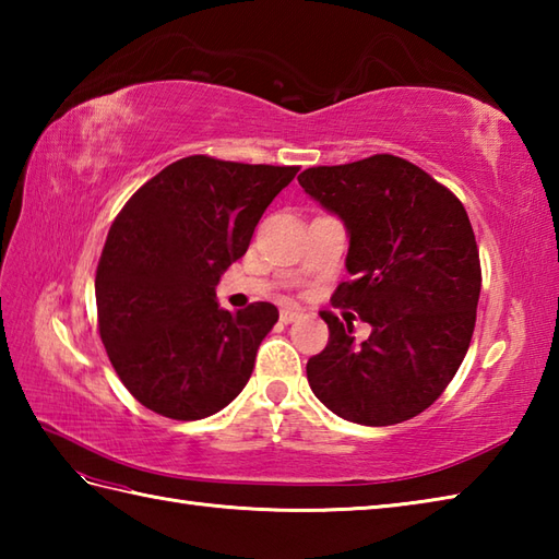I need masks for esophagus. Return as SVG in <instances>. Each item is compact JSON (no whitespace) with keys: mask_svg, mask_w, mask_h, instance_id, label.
Wrapping results in <instances>:
<instances>
[{"mask_svg":"<svg viewBox=\"0 0 559 559\" xmlns=\"http://www.w3.org/2000/svg\"><path fill=\"white\" fill-rule=\"evenodd\" d=\"M298 317H302V312L300 310H293V307H283V310H281V322L283 324H290Z\"/></svg>","mask_w":559,"mask_h":559,"instance_id":"34e87169","label":"esophagus"}]
</instances>
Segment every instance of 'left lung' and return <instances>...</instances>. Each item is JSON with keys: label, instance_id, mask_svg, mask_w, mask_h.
I'll list each match as a JSON object with an SVG mask.
<instances>
[{"label": "left lung", "instance_id": "left-lung-1", "mask_svg": "<svg viewBox=\"0 0 559 559\" xmlns=\"http://www.w3.org/2000/svg\"><path fill=\"white\" fill-rule=\"evenodd\" d=\"M319 206L346 225V269L334 305L372 334L322 312L326 348L307 362L314 396L338 418L384 427L430 408L471 346L480 298V257L468 213L444 185L379 153L298 175Z\"/></svg>", "mask_w": 559, "mask_h": 559}]
</instances>
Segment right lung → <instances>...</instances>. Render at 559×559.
I'll use <instances>...</instances> for the list:
<instances>
[{"mask_svg": "<svg viewBox=\"0 0 559 559\" xmlns=\"http://www.w3.org/2000/svg\"><path fill=\"white\" fill-rule=\"evenodd\" d=\"M298 170L189 156L151 177L115 218L96 271L98 329L141 406L201 420L245 389L278 310L254 302L228 312L216 286Z\"/></svg>", "mask_w": 559, "mask_h": 559, "instance_id": "right-lung-1", "label": "right lung"}]
</instances>
